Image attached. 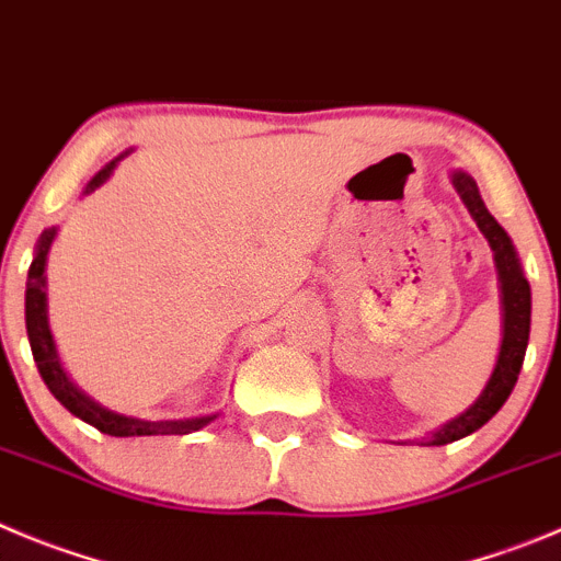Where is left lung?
<instances>
[{
  "mask_svg": "<svg viewBox=\"0 0 561 561\" xmlns=\"http://www.w3.org/2000/svg\"><path fill=\"white\" fill-rule=\"evenodd\" d=\"M454 187L462 196L465 207L470 209L476 227L481 229V234H484L490 249H493L495 268H499L501 282V305H504V340H501V352L499 359H495L493 374H490V381L484 385L479 399L462 415L451 417L437 432L423 437L426 446H448L454 439L468 437V434L484 426L506 404L510 392L515 390L517 376H520L523 357H526L528 345V329H531V287H528L526 276H523L520 260H517V251L512 245L510 234L504 232V227L484 207L473 176H468L465 171H457L454 174Z\"/></svg>",
  "mask_w": 561,
  "mask_h": 561,
  "instance_id": "8db88e82",
  "label": "left lung"
}]
</instances>
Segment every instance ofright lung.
<instances>
[{"label":"right lung","mask_w":561,"mask_h":561,"mask_svg":"<svg viewBox=\"0 0 561 561\" xmlns=\"http://www.w3.org/2000/svg\"><path fill=\"white\" fill-rule=\"evenodd\" d=\"M127 154V151H124ZM122 154V157H124ZM122 157H115L93 176L85 185L82 196L85 193H93L99 185L110 180L113 169L118 165ZM57 227L44 229L38 238V245H35L33 265H30L27 274V296H24V318H27V337L30 348H33L35 365H38L41 379L46 381V387L51 390L57 401L66 407L71 415H77L80 421L91 423L93 428H99L102 434H110V437H149V434H191L204 428L207 423H213L216 415H202V417H185V421H140V417L118 415V412L104 410L102 404H96L93 399H88L80 387H75V381L68 379L66 370H62L60 357H57L55 340H51L49 332V316H46V256H49L51 240H55Z\"/></svg>","instance_id":"right-lung-1"}]
</instances>
